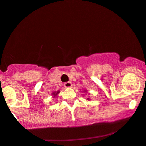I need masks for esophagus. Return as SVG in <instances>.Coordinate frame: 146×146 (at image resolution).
<instances>
[{
    "instance_id": "obj_1",
    "label": "esophagus",
    "mask_w": 146,
    "mask_h": 146,
    "mask_svg": "<svg viewBox=\"0 0 146 146\" xmlns=\"http://www.w3.org/2000/svg\"><path fill=\"white\" fill-rule=\"evenodd\" d=\"M64 86L65 88H72V84L71 82H66V83H64Z\"/></svg>"
}]
</instances>
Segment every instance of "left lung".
<instances>
[{"instance_id": "obj_1", "label": "left lung", "mask_w": 146, "mask_h": 146, "mask_svg": "<svg viewBox=\"0 0 146 146\" xmlns=\"http://www.w3.org/2000/svg\"><path fill=\"white\" fill-rule=\"evenodd\" d=\"M88 100H90V99H88Z\"/></svg>"}]
</instances>
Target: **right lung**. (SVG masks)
Here are the masks:
<instances>
[{"mask_svg":"<svg viewBox=\"0 0 146 146\" xmlns=\"http://www.w3.org/2000/svg\"><path fill=\"white\" fill-rule=\"evenodd\" d=\"M58 93H59V90L57 91V92H54L52 93V94L54 95V96H57V94H58Z\"/></svg>","mask_w":146,"mask_h":146,"instance_id":"right-lung-1","label":"right lung"}]
</instances>
